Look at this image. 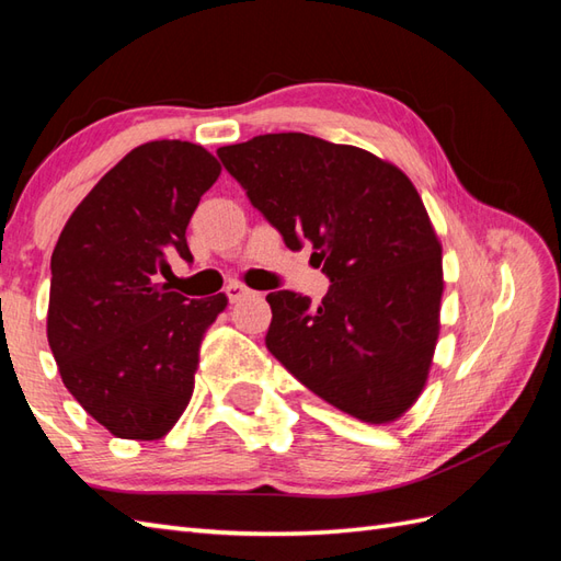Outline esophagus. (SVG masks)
Segmentation results:
<instances>
[{
	"label": "esophagus",
	"instance_id": "1",
	"mask_svg": "<svg viewBox=\"0 0 561 561\" xmlns=\"http://www.w3.org/2000/svg\"><path fill=\"white\" fill-rule=\"evenodd\" d=\"M253 291H250L248 287H243V284H238V282H233V284H229V287H226V296H229V301H241V299H245V296H250Z\"/></svg>",
	"mask_w": 561,
	"mask_h": 561
}]
</instances>
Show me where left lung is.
Masks as SVG:
<instances>
[{"mask_svg": "<svg viewBox=\"0 0 561 561\" xmlns=\"http://www.w3.org/2000/svg\"><path fill=\"white\" fill-rule=\"evenodd\" d=\"M217 153L287 248L311 245L332 282L318 306L296 291L267 296V350L332 408L398 422L432 371L444 296V248L410 178L301 133Z\"/></svg>", "mask_w": 561, "mask_h": 561, "instance_id": "1", "label": "left lung"}]
</instances>
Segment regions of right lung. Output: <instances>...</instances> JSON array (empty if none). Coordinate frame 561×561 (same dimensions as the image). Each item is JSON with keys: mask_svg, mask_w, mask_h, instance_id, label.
Segmentation results:
<instances>
[{"mask_svg": "<svg viewBox=\"0 0 561 561\" xmlns=\"http://www.w3.org/2000/svg\"><path fill=\"white\" fill-rule=\"evenodd\" d=\"M221 163L181 139L139 145L71 211L53 250L47 342L62 383L117 438L159 440L190 404L199 347L229 306L187 301L161 274Z\"/></svg>", "mask_w": 561, "mask_h": 561, "instance_id": "right-lung-1", "label": "right lung"}]
</instances>
